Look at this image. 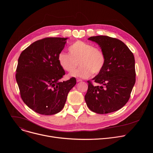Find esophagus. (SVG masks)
<instances>
[{
  "instance_id": "esophagus-1",
  "label": "esophagus",
  "mask_w": 153,
  "mask_h": 153,
  "mask_svg": "<svg viewBox=\"0 0 153 153\" xmlns=\"http://www.w3.org/2000/svg\"><path fill=\"white\" fill-rule=\"evenodd\" d=\"M77 82H81V81H82V79H77Z\"/></svg>"
}]
</instances>
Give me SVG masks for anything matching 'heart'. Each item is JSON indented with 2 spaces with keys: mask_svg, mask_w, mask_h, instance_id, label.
Wrapping results in <instances>:
<instances>
[{
  "mask_svg": "<svg viewBox=\"0 0 153 153\" xmlns=\"http://www.w3.org/2000/svg\"><path fill=\"white\" fill-rule=\"evenodd\" d=\"M69 52H61L58 60L64 70L71 72L69 75L72 77L85 79L92 73L97 74L105 64V54L99 48H95L89 43L77 41L69 47ZM78 61L81 66L75 70Z\"/></svg>",
  "mask_w": 153,
  "mask_h": 153,
  "instance_id": "obj_1",
  "label": "heart"
}]
</instances>
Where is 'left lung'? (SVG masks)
I'll list each match as a JSON object with an SVG mask.
<instances>
[{
    "label": "left lung",
    "mask_w": 153,
    "mask_h": 153,
    "mask_svg": "<svg viewBox=\"0 0 153 153\" xmlns=\"http://www.w3.org/2000/svg\"><path fill=\"white\" fill-rule=\"evenodd\" d=\"M97 43L105 54V64L92 79L99 85L87 81L85 101L95 113L105 114L122 108L130 97L136 81L134 55L122 41L107 36L88 38Z\"/></svg>",
    "instance_id": "left-lung-1"
}]
</instances>
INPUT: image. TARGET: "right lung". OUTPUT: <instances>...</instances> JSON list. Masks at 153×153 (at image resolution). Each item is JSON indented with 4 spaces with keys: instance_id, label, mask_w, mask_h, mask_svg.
Instances as JSON below:
<instances>
[{
    "instance_id": "1",
    "label": "right lung",
    "mask_w": 153,
    "mask_h": 153,
    "mask_svg": "<svg viewBox=\"0 0 153 153\" xmlns=\"http://www.w3.org/2000/svg\"><path fill=\"white\" fill-rule=\"evenodd\" d=\"M68 38H46L31 44L20 55L16 81L26 105L39 114H58L64 107L70 90L76 84L72 77L60 80L65 71L58 57Z\"/></svg>"
}]
</instances>
